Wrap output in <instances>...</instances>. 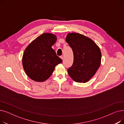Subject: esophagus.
<instances>
[{"mask_svg": "<svg viewBox=\"0 0 124 124\" xmlns=\"http://www.w3.org/2000/svg\"><path fill=\"white\" fill-rule=\"evenodd\" d=\"M60 58H61V59L62 60H63V59H64V56H60Z\"/></svg>", "mask_w": 124, "mask_h": 124, "instance_id": "esophagus-1", "label": "esophagus"}]
</instances>
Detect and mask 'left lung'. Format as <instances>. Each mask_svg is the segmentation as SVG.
<instances>
[{
	"mask_svg": "<svg viewBox=\"0 0 124 124\" xmlns=\"http://www.w3.org/2000/svg\"><path fill=\"white\" fill-rule=\"evenodd\" d=\"M66 41L72 48L74 56L72 66L67 69L69 75L77 82L88 81L101 65L100 48L89 38L76 32L67 34Z\"/></svg>",
	"mask_w": 124,
	"mask_h": 124,
	"instance_id": "1",
	"label": "left lung"
}]
</instances>
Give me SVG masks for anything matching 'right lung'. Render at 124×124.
Masks as SVG:
<instances>
[{"instance_id": "right-lung-1", "label": "right lung", "mask_w": 124, "mask_h": 124, "mask_svg": "<svg viewBox=\"0 0 124 124\" xmlns=\"http://www.w3.org/2000/svg\"><path fill=\"white\" fill-rule=\"evenodd\" d=\"M56 41L55 35L46 32L35 39L25 49L22 59L23 66L31 79L37 82L45 81L53 73L57 65L62 62L52 48Z\"/></svg>"}]
</instances>
